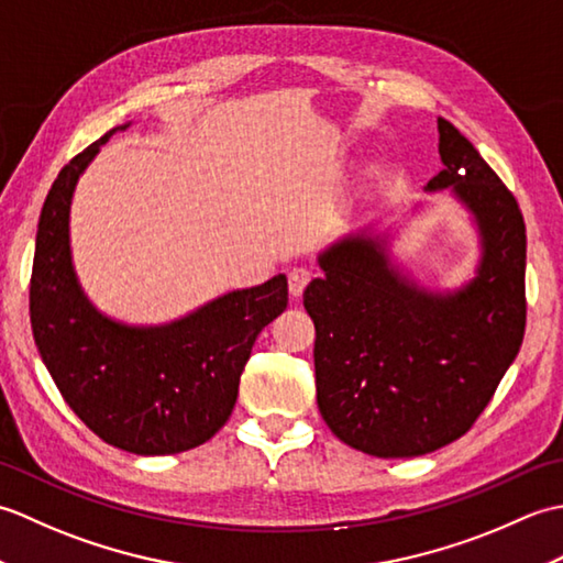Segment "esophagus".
<instances>
[{"instance_id": "34e87169", "label": "esophagus", "mask_w": 563, "mask_h": 563, "mask_svg": "<svg viewBox=\"0 0 563 563\" xmlns=\"http://www.w3.org/2000/svg\"><path fill=\"white\" fill-rule=\"evenodd\" d=\"M312 280V271H309L307 266H297L288 273V288H290V295L292 297H300L307 288V283Z\"/></svg>"}]
</instances>
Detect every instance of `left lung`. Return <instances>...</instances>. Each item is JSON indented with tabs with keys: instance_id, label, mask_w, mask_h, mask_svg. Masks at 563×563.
Segmentation results:
<instances>
[{
	"instance_id": "left-lung-1",
	"label": "left lung",
	"mask_w": 563,
	"mask_h": 563,
	"mask_svg": "<svg viewBox=\"0 0 563 563\" xmlns=\"http://www.w3.org/2000/svg\"><path fill=\"white\" fill-rule=\"evenodd\" d=\"M448 194L474 224L479 263L430 290L394 261L389 232L361 230L317 256L305 290L317 329V404L331 433L375 457H418L472 428L525 336V222L516 198L457 128L438 118Z\"/></svg>"
}]
</instances>
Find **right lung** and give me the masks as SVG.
<instances>
[{
	"label": "right lung",
	"mask_w": 563,
	"mask_h": 563,
	"mask_svg": "<svg viewBox=\"0 0 563 563\" xmlns=\"http://www.w3.org/2000/svg\"><path fill=\"white\" fill-rule=\"evenodd\" d=\"M125 128L77 154L47 190L35 234L31 329L69 409L109 445L154 457L198 448L227 423L251 345L288 307V278L278 273L230 290L166 324H125L93 307L71 261V198L99 150Z\"/></svg>",
	"instance_id": "add662e5"
}]
</instances>
